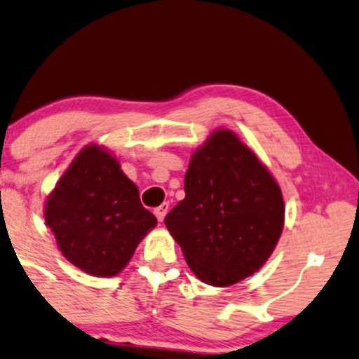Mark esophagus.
Here are the masks:
<instances>
[{"label": "esophagus", "mask_w": 359, "mask_h": 359, "mask_svg": "<svg viewBox=\"0 0 359 359\" xmlns=\"http://www.w3.org/2000/svg\"><path fill=\"white\" fill-rule=\"evenodd\" d=\"M169 207L170 205L169 203H162L161 207H157L156 210H154V213H156V217H157V219H159V222H162V219L165 218V215H167V212H169Z\"/></svg>", "instance_id": "1"}]
</instances>
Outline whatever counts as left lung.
I'll list each match as a JSON object with an SVG mask.
<instances>
[{
  "label": "left lung",
  "instance_id": "1",
  "mask_svg": "<svg viewBox=\"0 0 359 359\" xmlns=\"http://www.w3.org/2000/svg\"><path fill=\"white\" fill-rule=\"evenodd\" d=\"M184 189L164 223L194 274L228 287L259 271L283 235L285 207L255 152L218 128L192 154Z\"/></svg>",
  "mask_w": 359,
  "mask_h": 359
}]
</instances>
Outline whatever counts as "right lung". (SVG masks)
<instances>
[{"instance_id": "1", "label": "right lung", "mask_w": 359, "mask_h": 359, "mask_svg": "<svg viewBox=\"0 0 359 359\" xmlns=\"http://www.w3.org/2000/svg\"><path fill=\"white\" fill-rule=\"evenodd\" d=\"M44 219L65 259L95 277L119 274L157 224L116 156L95 142L47 195Z\"/></svg>"}]
</instances>
